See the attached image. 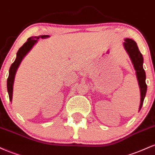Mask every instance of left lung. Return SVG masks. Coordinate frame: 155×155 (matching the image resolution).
<instances>
[{
	"mask_svg": "<svg viewBox=\"0 0 155 155\" xmlns=\"http://www.w3.org/2000/svg\"><path fill=\"white\" fill-rule=\"evenodd\" d=\"M124 46L125 50L127 51L129 56H130V59L134 64V68L136 71V75H137L140 91H141V104H140L139 107L140 111L142 107L147 89L146 81H146V74H145V71L143 68V56L139 50L136 43L132 39H129V38L125 39Z\"/></svg>",
	"mask_w": 155,
	"mask_h": 155,
	"instance_id": "8db88e82",
	"label": "left lung"
}]
</instances>
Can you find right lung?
<instances>
[{
	"instance_id": "1",
	"label": "right lung",
	"mask_w": 155,
	"mask_h": 155,
	"mask_svg": "<svg viewBox=\"0 0 155 155\" xmlns=\"http://www.w3.org/2000/svg\"><path fill=\"white\" fill-rule=\"evenodd\" d=\"M45 38L48 37V35H41L39 37H33L27 39V41L23 44L22 46L21 47L18 51L17 54H16V58L15 61L12 63L11 65L10 69H9V74L8 78L7 79V89H8V93L9 96V99L12 101V92H13V84H14V76H15V73L17 70L18 67H19V64L21 63V60L24 58L26 54L28 53L29 51L32 48L35 43L37 42V41L39 39V38Z\"/></svg>"
}]
</instances>
